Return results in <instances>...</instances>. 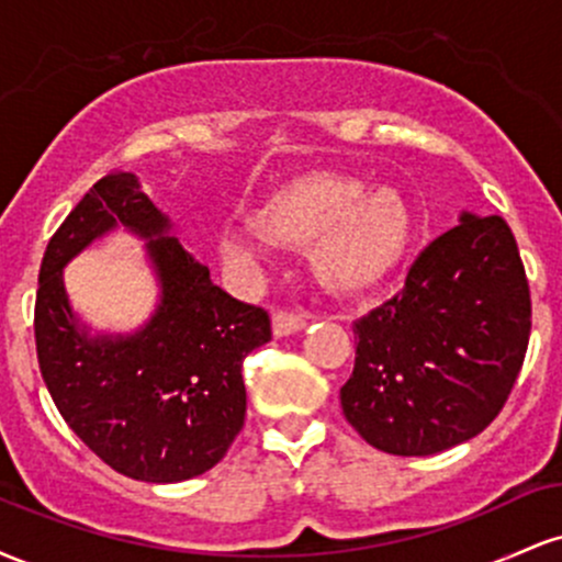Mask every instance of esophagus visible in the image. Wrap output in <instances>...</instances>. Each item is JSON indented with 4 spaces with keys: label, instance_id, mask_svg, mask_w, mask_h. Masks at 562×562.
I'll use <instances>...</instances> for the list:
<instances>
[{
    "label": "esophagus",
    "instance_id": "obj_1",
    "mask_svg": "<svg viewBox=\"0 0 562 562\" xmlns=\"http://www.w3.org/2000/svg\"><path fill=\"white\" fill-rule=\"evenodd\" d=\"M306 327V317L295 312H274L272 314V330L277 338H285V335H293Z\"/></svg>",
    "mask_w": 562,
    "mask_h": 562
}]
</instances>
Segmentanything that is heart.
<instances>
[{"instance_id": "b5f03b06", "label": "heart", "mask_w": 562, "mask_h": 562, "mask_svg": "<svg viewBox=\"0 0 562 562\" xmlns=\"http://www.w3.org/2000/svg\"><path fill=\"white\" fill-rule=\"evenodd\" d=\"M409 214L391 187H367L335 171L288 179L254 209V224L229 222L218 229L224 259L254 263L272 243L303 248L327 290L359 295L391 274L404 254Z\"/></svg>"}]
</instances>
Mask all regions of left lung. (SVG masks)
<instances>
[{
    "label": "left lung",
    "instance_id": "obj_1",
    "mask_svg": "<svg viewBox=\"0 0 562 562\" xmlns=\"http://www.w3.org/2000/svg\"><path fill=\"white\" fill-rule=\"evenodd\" d=\"M353 335L340 406L370 447L428 457L479 436L505 406L531 335L526 269L505 218L462 211Z\"/></svg>",
    "mask_w": 562,
    "mask_h": 562
}]
</instances>
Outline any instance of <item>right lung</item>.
Returning <instances> with one entry per match:
<instances>
[{
  "mask_svg": "<svg viewBox=\"0 0 562 562\" xmlns=\"http://www.w3.org/2000/svg\"><path fill=\"white\" fill-rule=\"evenodd\" d=\"M124 226L146 240L159 306L134 334H92L67 301L61 269ZM134 173L102 177L44 250L36 353L68 428L115 473L179 483L227 454L245 420L243 359L272 340L269 314L211 282Z\"/></svg>",
  "mask_w": 562,
  "mask_h": 562,
  "instance_id": "add662e5",
  "label": "right lung"
}]
</instances>
